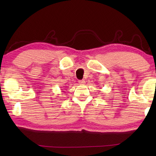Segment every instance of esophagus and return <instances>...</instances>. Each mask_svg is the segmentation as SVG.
I'll use <instances>...</instances> for the list:
<instances>
[{"label": "esophagus", "instance_id": "esophagus-1", "mask_svg": "<svg viewBox=\"0 0 156 156\" xmlns=\"http://www.w3.org/2000/svg\"><path fill=\"white\" fill-rule=\"evenodd\" d=\"M78 82H79V84H85V81H84V80H79Z\"/></svg>", "mask_w": 156, "mask_h": 156}]
</instances>
